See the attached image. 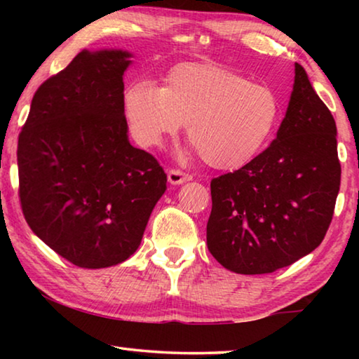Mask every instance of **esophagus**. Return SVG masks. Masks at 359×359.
<instances>
[{"label": "esophagus", "instance_id": "obj_1", "mask_svg": "<svg viewBox=\"0 0 359 359\" xmlns=\"http://www.w3.org/2000/svg\"><path fill=\"white\" fill-rule=\"evenodd\" d=\"M193 177L190 174H185L179 171V169H169L168 171V180L171 185H182L185 182H190Z\"/></svg>", "mask_w": 359, "mask_h": 359}]
</instances>
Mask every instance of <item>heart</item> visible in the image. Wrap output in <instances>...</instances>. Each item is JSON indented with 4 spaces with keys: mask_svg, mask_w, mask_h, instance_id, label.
<instances>
[{
    "mask_svg": "<svg viewBox=\"0 0 359 359\" xmlns=\"http://www.w3.org/2000/svg\"><path fill=\"white\" fill-rule=\"evenodd\" d=\"M121 107L131 136L142 147H158L187 123V136L203 161L224 171L259 155L280 117V101L271 87L212 63L174 66L163 87L131 82Z\"/></svg>",
    "mask_w": 359,
    "mask_h": 359,
    "instance_id": "b5f03b06",
    "label": "heart"
}]
</instances>
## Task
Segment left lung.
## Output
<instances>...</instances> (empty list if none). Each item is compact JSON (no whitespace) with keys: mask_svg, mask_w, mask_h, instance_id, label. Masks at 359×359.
I'll return each mask as SVG.
<instances>
[{"mask_svg":"<svg viewBox=\"0 0 359 359\" xmlns=\"http://www.w3.org/2000/svg\"><path fill=\"white\" fill-rule=\"evenodd\" d=\"M336 121L294 63L277 137L263 154L210 182L208 248L236 274H271L317 248L340 187Z\"/></svg>","mask_w":359,"mask_h":359,"instance_id":"obj_1","label":"left lung"}]
</instances>
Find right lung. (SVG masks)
<instances>
[{"label":"right lung","instance_id":"right-lung-1","mask_svg":"<svg viewBox=\"0 0 359 359\" xmlns=\"http://www.w3.org/2000/svg\"><path fill=\"white\" fill-rule=\"evenodd\" d=\"M131 57L121 48H83L38 88L19 136L27 223L85 269L128 259L166 191L163 168L128 139L121 96Z\"/></svg>","mask_w":359,"mask_h":359}]
</instances>
